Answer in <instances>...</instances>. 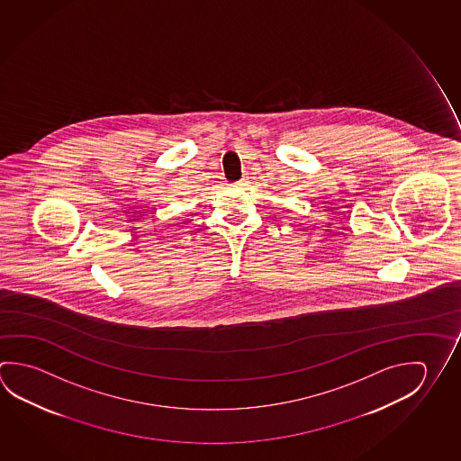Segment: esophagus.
<instances>
[{"label": "esophagus", "instance_id": "34e87169", "mask_svg": "<svg viewBox=\"0 0 461 461\" xmlns=\"http://www.w3.org/2000/svg\"><path fill=\"white\" fill-rule=\"evenodd\" d=\"M246 183H248V178H246V176H242V178L240 179V181H238V183H236V185H238V186H244V185H246Z\"/></svg>", "mask_w": 461, "mask_h": 461}]
</instances>
